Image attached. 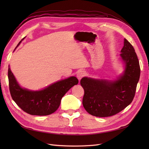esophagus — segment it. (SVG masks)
Listing matches in <instances>:
<instances>
[{"label": "esophagus", "mask_w": 149, "mask_h": 149, "mask_svg": "<svg viewBox=\"0 0 149 149\" xmlns=\"http://www.w3.org/2000/svg\"><path fill=\"white\" fill-rule=\"evenodd\" d=\"M85 72L84 71H79V72H78L77 73V75H76V76H77V78L79 79V80H81V79L83 77H84V76H85Z\"/></svg>", "instance_id": "esophagus-1"}]
</instances>
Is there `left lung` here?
I'll return each mask as SVG.
<instances>
[{
	"instance_id": "8db88e82",
	"label": "left lung",
	"mask_w": 149,
	"mask_h": 149,
	"mask_svg": "<svg viewBox=\"0 0 149 149\" xmlns=\"http://www.w3.org/2000/svg\"><path fill=\"white\" fill-rule=\"evenodd\" d=\"M123 72L114 79L83 77V105L94 116L109 117L123 111L132 102L139 82L141 69L135 49L127 40L120 50Z\"/></svg>"
}]
</instances>
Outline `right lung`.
I'll return each mask as SVG.
<instances>
[{
	"label": "right lung",
	"instance_id": "add662e5",
	"mask_svg": "<svg viewBox=\"0 0 149 149\" xmlns=\"http://www.w3.org/2000/svg\"><path fill=\"white\" fill-rule=\"evenodd\" d=\"M25 37L19 43L15 49ZM8 78L13 100L26 113L34 116H47L55 112L60 105L62 97L73 86L78 83L75 76H70L42 89L30 90L22 88L18 83L10 65H8Z\"/></svg>",
	"mask_w": 149,
	"mask_h": 149
}]
</instances>
